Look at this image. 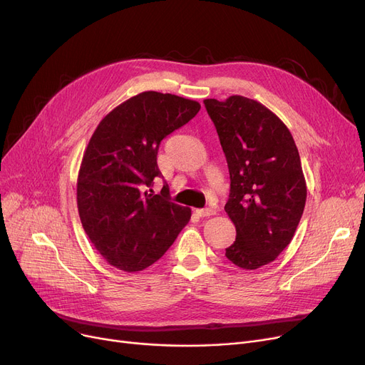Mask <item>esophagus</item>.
<instances>
[{
  "mask_svg": "<svg viewBox=\"0 0 365 365\" xmlns=\"http://www.w3.org/2000/svg\"><path fill=\"white\" fill-rule=\"evenodd\" d=\"M195 213L198 217H208V216H213L216 212L213 208H202V210H197Z\"/></svg>",
  "mask_w": 365,
  "mask_h": 365,
  "instance_id": "1",
  "label": "esophagus"
}]
</instances>
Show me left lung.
Here are the masks:
<instances>
[{"label": "left lung", "mask_w": 365, "mask_h": 365, "mask_svg": "<svg viewBox=\"0 0 365 365\" xmlns=\"http://www.w3.org/2000/svg\"><path fill=\"white\" fill-rule=\"evenodd\" d=\"M225 152L231 190L225 205L237 229L226 257L242 269L274 262L294 237L306 182L290 130L257 101L205 99Z\"/></svg>", "instance_id": "8db88e82"}]
</instances>
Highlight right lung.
<instances>
[{
	"instance_id": "add662e5",
	"label": "right lung",
	"mask_w": 365,
	"mask_h": 365,
	"mask_svg": "<svg viewBox=\"0 0 365 365\" xmlns=\"http://www.w3.org/2000/svg\"><path fill=\"white\" fill-rule=\"evenodd\" d=\"M201 105L176 94L143 91L112 109L86 148L76 204L96 250L117 269L139 272L155 263L190 219L170 201L168 185L145 187L161 176L160 143L192 120Z\"/></svg>"
}]
</instances>
